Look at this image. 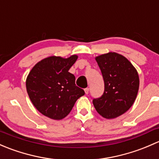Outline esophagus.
<instances>
[{"label":"esophagus","mask_w":159,"mask_h":159,"mask_svg":"<svg viewBox=\"0 0 159 159\" xmlns=\"http://www.w3.org/2000/svg\"><path fill=\"white\" fill-rule=\"evenodd\" d=\"M84 92H85L86 94H89V88H86V89H84Z\"/></svg>","instance_id":"34e87169"}]
</instances>
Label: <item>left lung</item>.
I'll list each match as a JSON object with an SVG mask.
<instances>
[{
  "instance_id": "8db88e82",
  "label": "left lung",
  "mask_w": 159,
  "mask_h": 159,
  "mask_svg": "<svg viewBox=\"0 0 159 159\" xmlns=\"http://www.w3.org/2000/svg\"><path fill=\"white\" fill-rule=\"evenodd\" d=\"M105 82L100 98L93 105L103 118L111 119L123 115L132 106L139 88L138 72L124 56L109 52L95 57Z\"/></svg>"
}]
</instances>
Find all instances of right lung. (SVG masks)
Wrapping results in <instances>:
<instances>
[{"mask_svg":"<svg viewBox=\"0 0 159 159\" xmlns=\"http://www.w3.org/2000/svg\"><path fill=\"white\" fill-rule=\"evenodd\" d=\"M78 59L46 57L37 63L26 80V88L34 106L51 119L61 120L70 113L76 101L84 94L75 84V77L68 70Z\"/></svg>","mask_w":159,"mask_h":159,"instance_id":"right-lung-1","label":"right lung"}]
</instances>
